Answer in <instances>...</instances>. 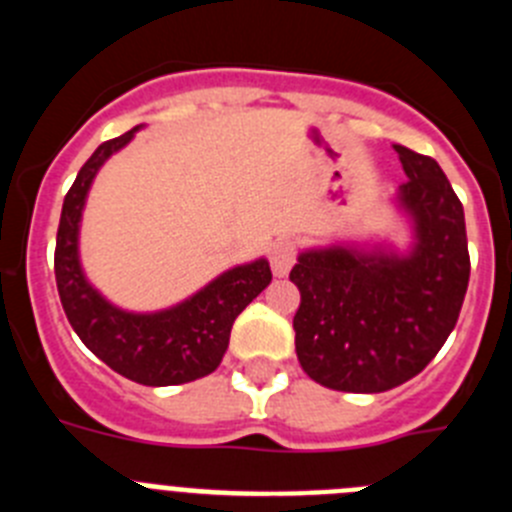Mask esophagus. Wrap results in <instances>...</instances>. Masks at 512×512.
I'll list each match as a JSON object with an SVG mask.
<instances>
[{"label":"esophagus","instance_id":"obj_1","mask_svg":"<svg viewBox=\"0 0 512 512\" xmlns=\"http://www.w3.org/2000/svg\"><path fill=\"white\" fill-rule=\"evenodd\" d=\"M295 259H297V246L289 241V238H282V241L274 243V248H271V269H274L277 277H284V274L292 269Z\"/></svg>","mask_w":512,"mask_h":512}]
</instances>
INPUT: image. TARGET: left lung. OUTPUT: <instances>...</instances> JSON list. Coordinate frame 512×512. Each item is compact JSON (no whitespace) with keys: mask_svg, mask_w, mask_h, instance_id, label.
<instances>
[{"mask_svg":"<svg viewBox=\"0 0 512 512\" xmlns=\"http://www.w3.org/2000/svg\"><path fill=\"white\" fill-rule=\"evenodd\" d=\"M408 182L397 207L410 217L408 251L307 248L289 279L300 289L297 359L338 392H387L431 364L459 320L469 284L464 207L431 156L395 146Z\"/></svg>","mask_w":512,"mask_h":512,"instance_id":"1","label":"left lung"}]
</instances>
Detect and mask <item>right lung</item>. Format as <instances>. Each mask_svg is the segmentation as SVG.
Here are the masks:
<instances>
[{
    "label": "right lung",
    "instance_id": "add662e5",
    "mask_svg": "<svg viewBox=\"0 0 512 512\" xmlns=\"http://www.w3.org/2000/svg\"><path fill=\"white\" fill-rule=\"evenodd\" d=\"M138 130L102 143L71 184L58 223L56 284L71 328L97 359L138 384L169 387L215 372L235 318L269 287L271 269L266 259L233 266L184 302L158 312L120 310L99 295L79 261L81 212L97 171Z\"/></svg>",
    "mask_w": 512,
    "mask_h": 512
}]
</instances>
